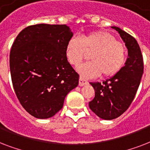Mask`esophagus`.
<instances>
[{
  "label": "esophagus",
  "mask_w": 150,
  "mask_h": 150,
  "mask_svg": "<svg viewBox=\"0 0 150 150\" xmlns=\"http://www.w3.org/2000/svg\"><path fill=\"white\" fill-rule=\"evenodd\" d=\"M88 82L86 80L83 78V77H80L79 79V85L80 86H83V85H86V84H88Z\"/></svg>",
  "instance_id": "esophagus-1"
}]
</instances>
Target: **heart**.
<instances>
[{
    "mask_svg": "<svg viewBox=\"0 0 150 150\" xmlns=\"http://www.w3.org/2000/svg\"><path fill=\"white\" fill-rule=\"evenodd\" d=\"M90 54L91 61L81 64L77 71L84 77L112 76L122 68L126 60V48L114 36L103 30L83 33L80 38H72L66 45V56L69 63L77 66Z\"/></svg>",
    "mask_w": 150,
    "mask_h": 150,
    "instance_id": "heart-1",
    "label": "heart"
}]
</instances>
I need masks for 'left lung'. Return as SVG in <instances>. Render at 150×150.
Returning a JSON list of instances; mask_svg holds the SVG:
<instances>
[{
  "label": "left lung",
  "mask_w": 150,
  "mask_h": 150,
  "mask_svg": "<svg viewBox=\"0 0 150 150\" xmlns=\"http://www.w3.org/2000/svg\"><path fill=\"white\" fill-rule=\"evenodd\" d=\"M125 43L128 58L120 71L103 82L90 83L95 89V98L89 107L98 117L112 120L123 114L132 103L143 74V59L137 40L127 32L112 26Z\"/></svg>",
  "instance_id": "obj_1"
}]
</instances>
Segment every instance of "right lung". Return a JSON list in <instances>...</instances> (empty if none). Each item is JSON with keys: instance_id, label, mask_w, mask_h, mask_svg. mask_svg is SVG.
Returning a JSON list of instances; mask_svg holds the SVG:
<instances>
[{"instance_id": "obj_1", "label": "right lung", "mask_w": 150, "mask_h": 150, "mask_svg": "<svg viewBox=\"0 0 150 150\" xmlns=\"http://www.w3.org/2000/svg\"><path fill=\"white\" fill-rule=\"evenodd\" d=\"M74 33L67 25L37 24L18 33L10 52V71L19 103L39 119L53 117L78 85L79 74L66 56Z\"/></svg>"}]
</instances>
